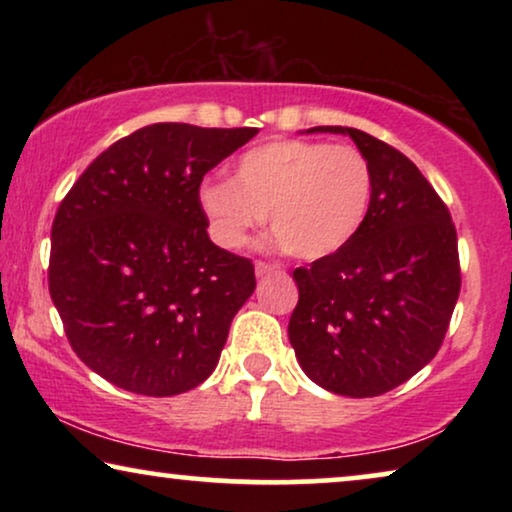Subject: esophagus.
Returning a JSON list of instances; mask_svg holds the SVG:
<instances>
[{"instance_id":"1","label":"esophagus","mask_w":512,"mask_h":512,"mask_svg":"<svg viewBox=\"0 0 512 512\" xmlns=\"http://www.w3.org/2000/svg\"><path fill=\"white\" fill-rule=\"evenodd\" d=\"M277 270H282L277 263L256 261V277H265V275H270V272H277Z\"/></svg>"}]
</instances>
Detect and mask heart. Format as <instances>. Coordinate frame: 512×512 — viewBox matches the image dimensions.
<instances>
[{"label":"heart","mask_w":512,"mask_h":512,"mask_svg":"<svg viewBox=\"0 0 512 512\" xmlns=\"http://www.w3.org/2000/svg\"><path fill=\"white\" fill-rule=\"evenodd\" d=\"M373 188V167L354 146L275 139L242 153L233 181H202L198 202L223 249L244 247L268 214L286 254L319 261L354 240Z\"/></svg>","instance_id":"heart-1"}]
</instances>
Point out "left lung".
Instances as JSON below:
<instances>
[{
    "label": "left lung",
    "instance_id": "1",
    "mask_svg": "<svg viewBox=\"0 0 512 512\" xmlns=\"http://www.w3.org/2000/svg\"><path fill=\"white\" fill-rule=\"evenodd\" d=\"M342 132L373 167L370 212L338 254L293 270L289 340L300 366L333 394H387L443 345L461 289L457 228L408 156L356 128Z\"/></svg>",
    "mask_w": 512,
    "mask_h": 512
}]
</instances>
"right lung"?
<instances>
[{
    "label": "right lung",
    "mask_w": 512,
    "mask_h": 512,
    "mask_svg": "<svg viewBox=\"0 0 512 512\" xmlns=\"http://www.w3.org/2000/svg\"><path fill=\"white\" fill-rule=\"evenodd\" d=\"M256 128L153 123L100 153L62 198L48 291L76 356L116 387L174 396L205 382L254 263L216 247L198 191Z\"/></svg>",
    "instance_id": "obj_1"
}]
</instances>
